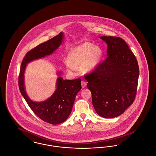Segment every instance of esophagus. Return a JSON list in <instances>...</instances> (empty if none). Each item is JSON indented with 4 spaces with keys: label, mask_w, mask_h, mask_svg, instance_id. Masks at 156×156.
<instances>
[{
    "label": "esophagus",
    "mask_w": 156,
    "mask_h": 156,
    "mask_svg": "<svg viewBox=\"0 0 156 156\" xmlns=\"http://www.w3.org/2000/svg\"><path fill=\"white\" fill-rule=\"evenodd\" d=\"M81 86L82 88H85V87L87 86V82L82 81L81 82Z\"/></svg>",
    "instance_id": "esophagus-1"
}]
</instances>
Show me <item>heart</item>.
Returning a JSON list of instances; mask_svg holds the SVG:
<instances>
[{
	"mask_svg": "<svg viewBox=\"0 0 156 156\" xmlns=\"http://www.w3.org/2000/svg\"><path fill=\"white\" fill-rule=\"evenodd\" d=\"M102 57V50L98 45L85 42L72 48L64 62L68 71L73 73L76 67H80L82 72L90 73L97 68Z\"/></svg>",
	"mask_w": 156,
	"mask_h": 156,
	"instance_id": "heart-1",
	"label": "heart"
}]
</instances>
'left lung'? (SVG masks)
<instances>
[{"mask_svg":"<svg viewBox=\"0 0 156 156\" xmlns=\"http://www.w3.org/2000/svg\"><path fill=\"white\" fill-rule=\"evenodd\" d=\"M108 45L107 58L85 75L95 111L104 118L117 117L135 99L139 68L133 52L118 37H100Z\"/></svg>","mask_w":156,"mask_h":156,"instance_id":"obj_1","label":"left lung"}]
</instances>
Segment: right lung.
<instances>
[{"mask_svg": "<svg viewBox=\"0 0 156 156\" xmlns=\"http://www.w3.org/2000/svg\"><path fill=\"white\" fill-rule=\"evenodd\" d=\"M63 38V33L61 32L58 35L37 45L27 52L23 59L19 77L20 91L31 109L40 119L51 125L61 123L69 116L76 95L81 89V80L78 78L67 80L58 76L56 83L57 89L52 95L43 102H34L26 92L24 74L27 64L51 54L62 44ZM58 74L61 75V72Z\"/></svg>", "mask_w": 156, "mask_h": 156, "instance_id": "obj_1", "label": "right lung"}]
</instances>
